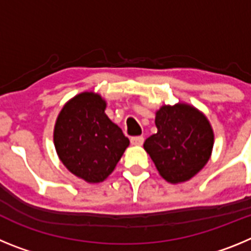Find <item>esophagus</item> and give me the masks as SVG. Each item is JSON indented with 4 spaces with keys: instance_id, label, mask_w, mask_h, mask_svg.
Wrapping results in <instances>:
<instances>
[{
    "instance_id": "34e87169",
    "label": "esophagus",
    "mask_w": 251,
    "mask_h": 251,
    "mask_svg": "<svg viewBox=\"0 0 251 251\" xmlns=\"http://www.w3.org/2000/svg\"><path fill=\"white\" fill-rule=\"evenodd\" d=\"M143 141H145V138L142 136H136L130 138V143H132L133 146H142L143 145Z\"/></svg>"
}]
</instances>
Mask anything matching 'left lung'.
<instances>
[{
	"mask_svg": "<svg viewBox=\"0 0 251 251\" xmlns=\"http://www.w3.org/2000/svg\"><path fill=\"white\" fill-rule=\"evenodd\" d=\"M156 127L143 147L166 181H187L207 163L214 133L202 113L186 104L163 105L156 113Z\"/></svg>",
	"mask_w": 251,
	"mask_h": 251,
	"instance_id": "left-lung-1",
	"label": "left lung"
}]
</instances>
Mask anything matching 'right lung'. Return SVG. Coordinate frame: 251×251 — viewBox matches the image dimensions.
Wrapping results in <instances>:
<instances>
[{"mask_svg": "<svg viewBox=\"0 0 251 251\" xmlns=\"http://www.w3.org/2000/svg\"><path fill=\"white\" fill-rule=\"evenodd\" d=\"M100 95L81 93L65 104L54 130L55 148L72 174L101 182L113 172L129 139L106 114Z\"/></svg>", "mask_w": 251, "mask_h": 251, "instance_id": "1", "label": "right lung"}]
</instances>
